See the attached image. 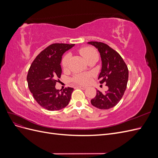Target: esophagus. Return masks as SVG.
<instances>
[{
	"instance_id": "34e87169",
	"label": "esophagus",
	"mask_w": 158,
	"mask_h": 158,
	"mask_svg": "<svg viewBox=\"0 0 158 158\" xmlns=\"http://www.w3.org/2000/svg\"><path fill=\"white\" fill-rule=\"evenodd\" d=\"M78 87L81 88L82 89H85L87 88V87L86 86H84V85H78Z\"/></svg>"
}]
</instances>
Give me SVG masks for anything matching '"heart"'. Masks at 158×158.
I'll return each mask as SVG.
<instances>
[{"mask_svg": "<svg viewBox=\"0 0 158 158\" xmlns=\"http://www.w3.org/2000/svg\"><path fill=\"white\" fill-rule=\"evenodd\" d=\"M80 53L81 54L84 58L85 59L87 62L92 59L94 56H98V53L97 51L95 50L93 47H85L83 48L80 49L79 50ZM70 59V55L66 54L65 55L63 59H62L61 64L63 69H66L68 67L69 64V60ZM92 74L91 73H80L75 74L73 78V81L75 83H77L79 84H88L92 77Z\"/></svg>", "mask_w": 158, "mask_h": 158, "instance_id": "b5f03b06", "label": "heart"}]
</instances>
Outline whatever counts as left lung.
<instances>
[{"label": "left lung", "instance_id": "1", "mask_svg": "<svg viewBox=\"0 0 158 158\" xmlns=\"http://www.w3.org/2000/svg\"><path fill=\"white\" fill-rule=\"evenodd\" d=\"M89 44L98 49L101 55L102 67L98 79L100 84L106 83L107 92L102 93L97 89L95 97L91 100L94 107L109 109L120 102L125 93L128 78V67L118 52L102 42L90 41Z\"/></svg>", "mask_w": 158, "mask_h": 158}]
</instances>
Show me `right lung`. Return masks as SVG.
Segmentation results:
<instances>
[{
  "mask_svg": "<svg viewBox=\"0 0 158 158\" xmlns=\"http://www.w3.org/2000/svg\"><path fill=\"white\" fill-rule=\"evenodd\" d=\"M73 46L74 44L50 45L36 56L28 70L30 91L37 103L49 111L63 109L70 100L74 88L69 87L61 91L56 89L55 85L62 73V56Z\"/></svg>",
  "mask_w": 158,
  "mask_h": 158,
  "instance_id": "right-lung-1",
  "label": "right lung"
}]
</instances>
